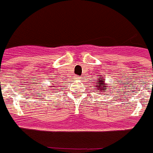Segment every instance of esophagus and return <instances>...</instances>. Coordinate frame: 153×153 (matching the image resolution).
Here are the masks:
<instances>
[{
    "label": "esophagus",
    "mask_w": 153,
    "mask_h": 153,
    "mask_svg": "<svg viewBox=\"0 0 153 153\" xmlns=\"http://www.w3.org/2000/svg\"><path fill=\"white\" fill-rule=\"evenodd\" d=\"M77 78H79V77H77Z\"/></svg>",
    "instance_id": "obj_1"
}]
</instances>
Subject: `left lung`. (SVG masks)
<instances>
[{
    "mask_svg": "<svg viewBox=\"0 0 153 153\" xmlns=\"http://www.w3.org/2000/svg\"><path fill=\"white\" fill-rule=\"evenodd\" d=\"M97 81H99V82H98V83H97V85H96V87H98V86H101L100 85L103 84V81H104V80H101V81L98 80ZM102 86H105V85H102ZM105 87H106V86H105ZM105 89H106V88H105ZM99 90H101V89H99ZM102 92H105V90H102Z\"/></svg>",
    "mask_w": 153,
    "mask_h": 153,
    "instance_id": "1",
    "label": "left lung"
}]
</instances>
